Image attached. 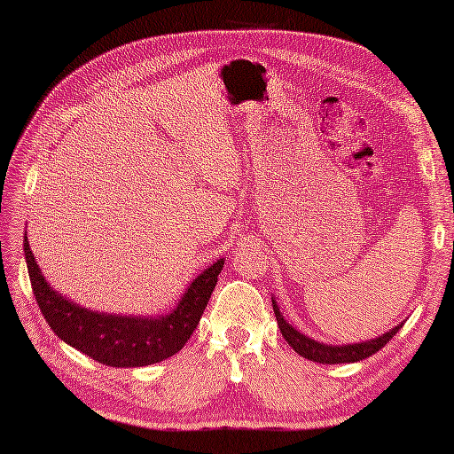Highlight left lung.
Wrapping results in <instances>:
<instances>
[{"label": "left lung", "instance_id": "8db88e82", "mask_svg": "<svg viewBox=\"0 0 454 454\" xmlns=\"http://www.w3.org/2000/svg\"><path fill=\"white\" fill-rule=\"evenodd\" d=\"M273 312H275V317H277L278 330H281L286 343L291 345L298 355H302L304 359L314 361V363H322V364L363 361V359H366V356H371L379 349H382V347L387 345L392 340V337L400 332V327H402V324L394 325L390 332L382 333L380 337H376V340H371V341L349 343V345H325V343L316 341V340H312V337H308L298 330H294V327L285 320L275 301H273Z\"/></svg>", "mask_w": 454, "mask_h": 454}]
</instances>
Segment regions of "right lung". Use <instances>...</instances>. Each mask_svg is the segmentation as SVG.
I'll return each instance as SVG.
<instances>
[{
    "mask_svg": "<svg viewBox=\"0 0 454 454\" xmlns=\"http://www.w3.org/2000/svg\"><path fill=\"white\" fill-rule=\"evenodd\" d=\"M23 249L36 304L51 330L93 361L124 369L166 361L183 349L197 330L218 283V273L224 267V259H218L192 278L179 304L166 316H117L95 312L67 301L44 281L27 236Z\"/></svg>",
    "mask_w": 454,
    "mask_h": 454,
    "instance_id": "add662e5",
    "label": "right lung"
}]
</instances>
